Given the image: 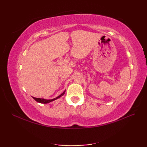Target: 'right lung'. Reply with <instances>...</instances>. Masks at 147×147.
<instances>
[{
	"instance_id": "obj_1",
	"label": "right lung",
	"mask_w": 147,
	"mask_h": 147,
	"mask_svg": "<svg viewBox=\"0 0 147 147\" xmlns=\"http://www.w3.org/2000/svg\"><path fill=\"white\" fill-rule=\"evenodd\" d=\"M65 92V90H64V91L63 92V93H62L60 95H59L58 96H57L56 98H54L53 99H49V100H47V99H45V98H36V97H34V96H32L34 100H35L37 102H39V103H42V104H48V103H50L52 101H54L55 100H57L58 98H59L60 97H61V96L62 95H64V93Z\"/></svg>"
}]
</instances>
